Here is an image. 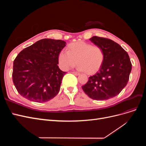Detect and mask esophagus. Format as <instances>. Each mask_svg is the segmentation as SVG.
<instances>
[{
	"label": "esophagus",
	"instance_id": "esophagus-1",
	"mask_svg": "<svg viewBox=\"0 0 146 146\" xmlns=\"http://www.w3.org/2000/svg\"><path fill=\"white\" fill-rule=\"evenodd\" d=\"M72 73L73 74H74L75 76H79V75H80V74L78 73V72H72Z\"/></svg>",
	"mask_w": 146,
	"mask_h": 146
}]
</instances>
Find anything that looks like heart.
<instances>
[{"label":"heart","mask_w":146,"mask_h":146,"mask_svg":"<svg viewBox=\"0 0 146 146\" xmlns=\"http://www.w3.org/2000/svg\"><path fill=\"white\" fill-rule=\"evenodd\" d=\"M104 52L98 46L83 41L70 44L68 51L61 50L58 55V61L61 68L68 70L77 63L78 69L93 74L100 69L104 61Z\"/></svg>","instance_id":"b5f03b06"}]
</instances>
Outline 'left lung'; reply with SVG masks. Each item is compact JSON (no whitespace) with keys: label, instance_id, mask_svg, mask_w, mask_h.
Wrapping results in <instances>:
<instances>
[{"label":"left lung","instance_id":"1","mask_svg":"<svg viewBox=\"0 0 146 146\" xmlns=\"http://www.w3.org/2000/svg\"><path fill=\"white\" fill-rule=\"evenodd\" d=\"M90 40L102 48L104 61L99 72L90 77L82 88L94 100L113 98L120 93L129 81L132 66L129 56L120 45L110 39L94 36Z\"/></svg>","mask_w":146,"mask_h":146}]
</instances>
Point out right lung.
<instances>
[{"label":"right lung","instance_id":"right-lung-1","mask_svg":"<svg viewBox=\"0 0 146 146\" xmlns=\"http://www.w3.org/2000/svg\"><path fill=\"white\" fill-rule=\"evenodd\" d=\"M62 40L45 38L25 48L13 62V81L17 92L29 100L49 101L60 91L66 72L58 67Z\"/></svg>","mask_w":146,"mask_h":146}]
</instances>
